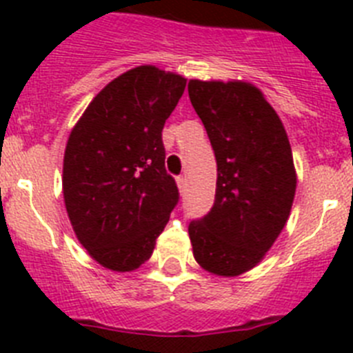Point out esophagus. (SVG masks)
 <instances>
[{
  "label": "esophagus",
  "instance_id": "obj_1",
  "mask_svg": "<svg viewBox=\"0 0 353 353\" xmlns=\"http://www.w3.org/2000/svg\"><path fill=\"white\" fill-rule=\"evenodd\" d=\"M176 183H179L180 191H185V185H187V176H185V174H180V176H176Z\"/></svg>",
  "mask_w": 353,
  "mask_h": 353
}]
</instances>
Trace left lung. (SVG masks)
<instances>
[{"mask_svg":"<svg viewBox=\"0 0 353 353\" xmlns=\"http://www.w3.org/2000/svg\"><path fill=\"white\" fill-rule=\"evenodd\" d=\"M217 162L214 207L189 223L194 258L208 272L239 276L272 248L295 196L292 148L281 120L248 83L189 81Z\"/></svg>","mask_w":353,"mask_h":353,"instance_id":"left-lung-1","label":"left lung"}]
</instances>
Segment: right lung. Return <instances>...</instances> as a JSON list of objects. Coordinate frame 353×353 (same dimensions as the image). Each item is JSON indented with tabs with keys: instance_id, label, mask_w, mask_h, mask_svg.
Returning <instances> with one entry per match:
<instances>
[{
	"instance_id": "add662e5",
	"label": "right lung",
	"mask_w": 353,
	"mask_h": 353,
	"mask_svg": "<svg viewBox=\"0 0 353 353\" xmlns=\"http://www.w3.org/2000/svg\"><path fill=\"white\" fill-rule=\"evenodd\" d=\"M183 90L182 76L136 67L111 81L70 132L65 207L83 248L108 269L145 263L179 205L162 129Z\"/></svg>"
}]
</instances>
